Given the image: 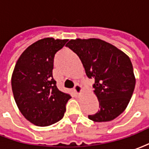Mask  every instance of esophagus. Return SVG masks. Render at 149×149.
I'll list each match as a JSON object with an SVG mask.
<instances>
[{
  "label": "esophagus",
  "instance_id": "esophagus-1",
  "mask_svg": "<svg viewBox=\"0 0 149 149\" xmlns=\"http://www.w3.org/2000/svg\"><path fill=\"white\" fill-rule=\"evenodd\" d=\"M74 92L76 94H81L82 92V88L80 84H76L74 87Z\"/></svg>",
  "mask_w": 149,
  "mask_h": 149
}]
</instances>
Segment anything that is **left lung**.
I'll return each instance as SVG.
<instances>
[{"label": "left lung", "instance_id": "left-lung-1", "mask_svg": "<svg viewBox=\"0 0 149 149\" xmlns=\"http://www.w3.org/2000/svg\"><path fill=\"white\" fill-rule=\"evenodd\" d=\"M67 47L79 56L99 100L97 113L88 115L95 122L112 120L128 106L136 84L130 58L104 40L97 38L71 40Z\"/></svg>", "mask_w": 149, "mask_h": 149}]
</instances>
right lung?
Wrapping results in <instances>:
<instances>
[{
	"label": "right lung",
	"mask_w": 149,
	"mask_h": 149,
	"mask_svg": "<svg viewBox=\"0 0 149 149\" xmlns=\"http://www.w3.org/2000/svg\"><path fill=\"white\" fill-rule=\"evenodd\" d=\"M68 40H39L22 52L15 65L11 80L15 101L25 119L37 126H49L61 120L71 98L59 90L52 77L55 54Z\"/></svg>",
	"instance_id": "add662e5"
}]
</instances>
